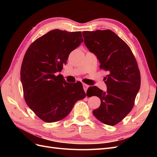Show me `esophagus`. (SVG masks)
Returning a JSON list of instances; mask_svg holds the SVG:
<instances>
[{
    "instance_id": "esophagus-1",
    "label": "esophagus",
    "mask_w": 157,
    "mask_h": 157,
    "mask_svg": "<svg viewBox=\"0 0 157 157\" xmlns=\"http://www.w3.org/2000/svg\"><path fill=\"white\" fill-rule=\"evenodd\" d=\"M88 87H89L88 85H87L86 84H83V88H84V90L85 92H87V90H88Z\"/></svg>"
}]
</instances>
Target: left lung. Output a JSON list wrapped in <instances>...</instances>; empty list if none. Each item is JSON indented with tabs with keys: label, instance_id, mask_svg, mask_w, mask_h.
<instances>
[{
	"label": "left lung",
	"instance_id": "8db88e82",
	"mask_svg": "<svg viewBox=\"0 0 157 157\" xmlns=\"http://www.w3.org/2000/svg\"><path fill=\"white\" fill-rule=\"evenodd\" d=\"M82 36L89 51L97 56L99 68L109 73L105 77L106 92L91 87L93 96L101 99L100 106L93 114L103 124L114 126L134 107L141 84L138 65L130 47L112 31H83Z\"/></svg>",
	"mask_w": 157,
	"mask_h": 157
}]
</instances>
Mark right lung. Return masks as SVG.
<instances>
[{
  "label": "right lung",
  "mask_w": 157,
  "mask_h": 157,
  "mask_svg": "<svg viewBox=\"0 0 157 157\" xmlns=\"http://www.w3.org/2000/svg\"><path fill=\"white\" fill-rule=\"evenodd\" d=\"M83 41L80 31L54 29L33 42L24 56L20 72L23 96L27 105L46 122L62 120L76 102L86 97L81 82L70 84L55 75Z\"/></svg>",
  "instance_id": "right-lung-1"
}]
</instances>
